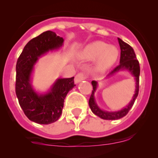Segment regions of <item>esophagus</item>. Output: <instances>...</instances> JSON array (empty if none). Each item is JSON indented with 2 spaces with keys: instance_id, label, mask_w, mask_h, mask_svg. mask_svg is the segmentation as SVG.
Masks as SVG:
<instances>
[{
  "instance_id": "esophagus-1",
  "label": "esophagus",
  "mask_w": 158,
  "mask_h": 158,
  "mask_svg": "<svg viewBox=\"0 0 158 158\" xmlns=\"http://www.w3.org/2000/svg\"><path fill=\"white\" fill-rule=\"evenodd\" d=\"M87 77H88V75H87L86 73H78V74L76 76V77H75V82H76V83H79V82H80L81 81L86 79Z\"/></svg>"
}]
</instances>
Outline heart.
<instances>
[{
	"label": "heart",
	"mask_w": 158,
	"mask_h": 158,
	"mask_svg": "<svg viewBox=\"0 0 158 158\" xmlns=\"http://www.w3.org/2000/svg\"><path fill=\"white\" fill-rule=\"evenodd\" d=\"M81 56L86 60H93L97 58V69L105 71L114 64L118 57V50L114 46H109L102 41H95L83 49Z\"/></svg>",
	"instance_id": "obj_1"
}]
</instances>
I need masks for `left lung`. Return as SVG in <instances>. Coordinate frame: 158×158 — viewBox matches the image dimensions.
I'll use <instances>...</instances> for the list:
<instances>
[{
	"mask_svg": "<svg viewBox=\"0 0 158 158\" xmlns=\"http://www.w3.org/2000/svg\"><path fill=\"white\" fill-rule=\"evenodd\" d=\"M121 49V57H120V64L116 66L111 73L108 75V76H112L115 73H118L121 70H128L129 73L135 77V83H136V89H135V95L132 98L131 101L130 103L124 108L123 109L120 110L118 111H103L97 106L96 102L95 101V90H96L97 86H98V82L96 81H92V85L93 87V90L92 92L89 101V107L92 112L95 115L98 116L99 118L106 120H117V119L122 118L124 116L126 115L128 113L129 110L131 109L135 103V99L138 97V91H139V76H140V66L139 62L136 59V55L135 53L133 48L128 45V44L124 42L123 40L118 38Z\"/></svg>",
	"mask_w": 158,
	"mask_h": 158,
	"instance_id": "obj_1",
	"label": "left lung"
}]
</instances>
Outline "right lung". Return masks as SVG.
<instances>
[{
  "instance_id": "1",
  "label": "right lung",
  "mask_w": 158,
  "mask_h": 158,
  "mask_svg": "<svg viewBox=\"0 0 158 158\" xmlns=\"http://www.w3.org/2000/svg\"><path fill=\"white\" fill-rule=\"evenodd\" d=\"M63 41V38L54 32H44L27 44L17 60L16 95L25 115L36 123L49 125L58 120L66 95L76 86L74 77L58 79L48 92L38 94L30 82L33 66L39 57L49 51L60 49Z\"/></svg>"
}]
</instances>
